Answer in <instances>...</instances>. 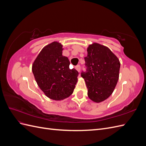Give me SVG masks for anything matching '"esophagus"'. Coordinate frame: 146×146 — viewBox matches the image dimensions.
<instances>
[{"instance_id":"obj_1","label":"esophagus","mask_w":146,"mask_h":146,"mask_svg":"<svg viewBox=\"0 0 146 146\" xmlns=\"http://www.w3.org/2000/svg\"><path fill=\"white\" fill-rule=\"evenodd\" d=\"M76 69L77 70L78 72H80V65H77L76 66Z\"/></svg>"}]
</instances>
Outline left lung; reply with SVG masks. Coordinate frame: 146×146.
<instances>
[{"label":"left lung","mask_w":146,"mask_h":146,"mask_svg":"<svg viewBox=\"0 0 146 146\" xmlns=\"http://www.w3.org/2000/svg\"><path fill=\"white\" fill-rule=\"evenodd\" d=\"M85 60L86 72L81 76L86 83L88 98L101 102L111 95L116 86L120 61L108 47L96 42L87 48Z\"/></svg>","instance_id":"1"}]
</instances>
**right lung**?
Segmentation results:
<instances>
[{"label":"right lung","mask_w":146,"mask_h":146,"mask_svg":"<svg viewBox=\"0 0 146 146\" xmlns=\"http://www.w3.org/2000/svg\"><path fill=\"white\" fill-rule=\"evenodd\" d=\"M63 45L57 41L44 47L32 64V72L38 86L52 100H61L72 94L78 72L69 69L68 57L63 56Z\"/></svg>","instance_id":"obj_1"}]
</instances>
